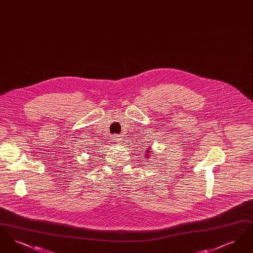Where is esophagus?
<instances>
[{
  "instance_id": "34e87169",
  "label": "esophagus",
  "mask_w": 253,
  "mask_h": 253,
  "mask_svg": "<svg viewBox=\"0 0 253 253\" xmlns=\"http://www.w3.org/2000/svg\"><path fill=\"white\" fill-rule=\"evenodd\" d=\"M121 140H122V136L121 135H120V134H115V136H114V141L115 142L119 143V142H121Z\"/></svg>"
}]
</instances>
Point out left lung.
<instances>
[{
    "label": "left lung",
    "mask_w": 253,
    "mask_h": 253,
    "mask_svg": "<svg viewBox=\"0 0 253 253\" xmlns=\"http://www.w3.org/2000/svg\"><path fill=\"white\" fill-rule=\"evenodd\" d=\"M147 151H148V152H147V153H149V150H147ZM146 157H149V154H148V155H147V156H146Z\"/></svg>",
    "instance_id": "1"
}]
</instances>
